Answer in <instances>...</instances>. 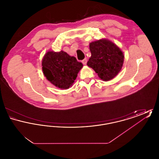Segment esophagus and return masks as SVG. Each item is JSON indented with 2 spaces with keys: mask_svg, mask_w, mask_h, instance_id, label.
Returning <instances> with one entry per match:
<instances>
[{
  "mask_svg": "<svg viewBox=\"0 0 159 159\" xmlns=\"http://www.w3.org/2000/svg\"><path fill=\"white\" fill-rule=\"evenodd\" d=\"M82 62L83 63L84 65H86V63H87V59H86V58H84V60L82 61Z\"/></svg>",
  "mask_w": 159,
  "mask_h": 159,
  "instance_id": "obj_1",
  "label": "esophagus"
}]
</instances>
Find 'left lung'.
<instances>
[{"label":"left lung","mask_w":159,"mask_h":159,"mask_svg":"<svg viewBox=\"0 0 159 159\" xmlns=\"http://www.w3.org/2000/svg\"><path fill=\"white\" fill-rule=\"evenodd\" d=\"M91 58L87 62L103 81L113 79L120 71L125 55L120 48L111 41L102 39L89 43Z\"/></svg>","instance_id":"1"}]
</instances>
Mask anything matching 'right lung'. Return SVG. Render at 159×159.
<instances>
[{
  "mask_svg": "<svg viewBox=\"0 0 159 159\" xmlns=\"http://www.w3.org/2000/svg\"><path fill=\"white\" fill-rule=\"evenodd\" d=\"M42 66L48 81L58 88L67 89L75 82L83 64L63 51H49L42 59Z\"/></svg>",
  "mask_w": 159,
  "mask_h": 159,
  "instance_id": "add662e5",
  "label": "right lung"
}]
</instances>
